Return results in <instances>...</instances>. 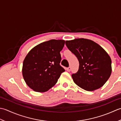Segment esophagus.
Instances as JSON below:
<instances>
[{
  "instance_id": "esophagus-1",
  "label": "esophagus",
  "mask_w": 121,
  "mask_h": 121,
  "mask_svg": "<svg viewBox=\"0 0 121 121\" xmlns=\"http://www.w3.org/2000/svg\"><path fill=\"white\" fill-rule=\"evenodd\" d=\"M67 70L68 71H70V70H71V67H68V68H67Z\"/></svg>"
}]
</instances>
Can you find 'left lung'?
I'll return each mask as SVG.
<instances>
[{"label": "left lung", "instance_id": "left-lung-1", "mask_svg": "<svg viewBox=\"0 0 121 121\" xmlns=\"http://www.w3.org/2000/svg\"><path fill=\"white\" fill-rule=\"evenodd\" d=\"M65 44L79 63L78 71L71 75L76 84L87 91L102 87L112 72V61L106 51L95 42L83 38L66 41Z\"/></svg>", "mask_w": 121, "mask_h": 121}]
</instances>
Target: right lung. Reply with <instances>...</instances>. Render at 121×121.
Returning a JSON list of instances; mask_svg holds the SVG:
<instances>
[{"mask_svg":"<svg viewBox=\"0 0 121 121\" xmlns=\"http://www.w3.org/2000/svg\"><path fill=\"white\" fill-rule=\"evenodd\" d=\"M63 40H51L35 46L23 60L22 75L29 87L36 92L48 90L57 82L65 69L60 65Z\"/></svg>","mask_w":121,"mask_h":121,"instance_id":"add662e5","label":"right lung"}]
</instances>
